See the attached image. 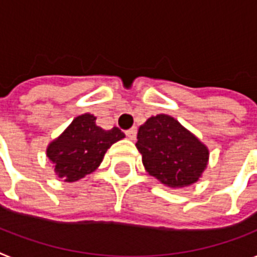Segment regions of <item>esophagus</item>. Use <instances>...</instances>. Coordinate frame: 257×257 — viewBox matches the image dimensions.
I'll return each instance as SVG.
<instances>
[{
  "instance_id": "1",
  "label": "esophagus",
  "mask_w": 257,
  "mask_h": 257,
  "mask_svg": "<svg viewBox=\"0 0 257 257\" xmlns=\"http://www.w3.org/2000/svg\"><path fill=\"white\" fill-rule=\"evenodd\" d=\"M125 135H126L129 140H136V137H137V128H131L129 131L125 132Z\"/></svg>"
}]
</instances>
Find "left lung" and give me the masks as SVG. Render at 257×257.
Listing matches in <instances>:
<instances>
[{
	"mask_svg": "<svg viewBox=\"0 0 257 257\" xmlns=\"http://www.w3.org/2000/svg\"><path fill=\"white\" fill-rule=\"evenodd\" d=\"M136 147L145 170L172 189L195 183L207 166V147L169 114L148 118L140 126Z\"/></svg>",
	"mask_w": 257,
	"mask_h": 257,
	"instance_id": "obj_1",
	"label": "left lung"
}]
</instances>
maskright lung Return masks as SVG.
I'll return each instance as SVG.
<instances>
[{
	"label": "right lung",
	"mask_w": 257,
	"mask_h": 257,
	"mask_svg": "<svg viewBox=\"0 0 257 257\" xmlns=\"http://www.w3.org/2000/svg\"><path fill=\"white\" fill-rule=\"evenodd\" d=\"M124 137L116 126L104 131L96 125L93 114L84 113L74 118L67 129L50 143L46 152L56 176L64 182H76L99 168L112 144Z\"/></svg>",
	"instance_id": "add662e5"
}]
</instances>
